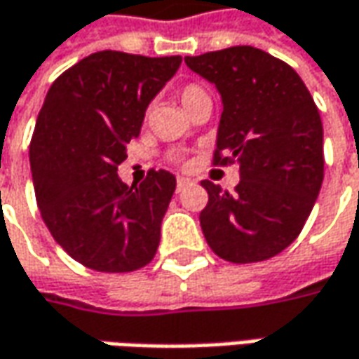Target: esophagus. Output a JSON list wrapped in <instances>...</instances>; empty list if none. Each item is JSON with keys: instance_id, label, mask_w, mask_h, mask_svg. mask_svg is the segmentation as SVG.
Masks as SVG:
<instances>
[{"instance_id": "34e87169", "label": "esophagus", "mask_w": 359, "mask_h": 359, "mask_svg": "<svg viewBox=\"0 0 359 359\" xmlns=\"http://www.w3.org/2000/svg\"><path fill=\"white\" fill-rule=\"evenodd\" d=\"M191 184H192L191 179H184V177H179V179H177V192L184 191V189H187V187H191Z\"/></svg>"}]
</instances>
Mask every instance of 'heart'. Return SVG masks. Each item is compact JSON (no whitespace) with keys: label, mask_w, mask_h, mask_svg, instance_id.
I'll return each instance as SVG.
<instances>
[{"label":"heart","mask_w":359,"mask_h":359,"mask_svg":"<svg viewBox=\"0 0 359 359\" xmlns=\"http://www.w3.org/2000/svg\"><path fill=\"white\" fill-rule=\"evenodd\" d=\"M177 97H179V101L182 103V107L189 111L194 103H198L201 99H208V93L204 91L201 85H196V83H187V85H182L179 91H177ZM182 161V156L179 153H172L170 155V163H180Z\"/></svg>","instance_id":"b5f03b06"}]
</instances>
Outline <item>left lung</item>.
<instances>
[{
    "label": "left lung",
    "mask_w": 359,
    "mask_h": 359,
    "mask_svg": "<svg viewBox=\"0 0 359 359\" xmlns=\"http://www.w3.org/2000/svg\"><path fill=\"white\" fill-rule=\"evenodd\" d=\"M184 61L222 95L212 165H238L241 172L234 192L201 182L208 192L204 238L234 264L268 260L298 238L324 180L318 107L288 63L252 45Z\"/></svg>",
    "instance_id": "obj_1"
}]
</instances>
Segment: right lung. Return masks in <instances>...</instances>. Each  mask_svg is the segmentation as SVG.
Returning <instances> with one entry per match:
<instances>
[{"label": "right lung", "mask_w": 359, "mask_h": 359, "mask_svg": "<svg viewBox=\"0 0 359 359\" xmlns=\"http://www.w3.org/2000/svg\"><path fill=\"white\" fill-rule=\"evenodd\" d=\"M182 57L97 51L61 73L29 144L35 201L65 252L97 272H133L155 258L177 187L151 168L139 187L117 177L144 111Z\"/></svg>", "instance_id": "obj_1"}]
</instances>
